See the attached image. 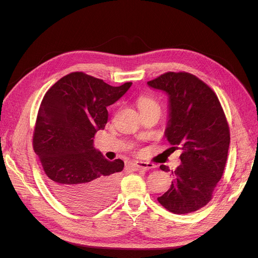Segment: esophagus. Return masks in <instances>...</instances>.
Segmentation results:
<instances>
[{"instance_id":"1","label":"esophagus","mask_w":258,"mask_h":258,"mask_svg":"<svg viewBox=\"0 0 258 258\" xmlns=\"http://www.w3.org/2000/svg\"><path fill=\"white\" fill-rule=\"evenodd\" d=\"M134 167L136 168L137 170H140V169H142V170H150V169L154 168L155 166H154V164H152V163H147V162L137 161V162H135Z\"/></svg>"}]
</instances>
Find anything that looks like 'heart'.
Masks as SVG:
<instances>
[{
    "label": "heart",
    "mask_w": 258,
    "mask_h": 258,
    "mask_svg": "<svg viewBox=\"0 0 258 258\" xmlns=\"http://www.w3.org/2000/svg\"><path fill=\"white\" fill-rule=\"evenodd\" d=\"M154 105H157V106H158L157 102H156L154 99L150 98V97H146V96H144V97H141V98L138 100V106H139V110H140V108H143V107L154 106Z\"/></svg>",
    "instance_id": "1"
}]
</instances>
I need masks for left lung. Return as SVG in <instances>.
I'll list each match as a JSON object with an SVG mask.
<instances>
[{
  "instance_id": "obj_1",
  "label": "left lung",
  "mask_w": 258,
  "mask_h": 258,
  "mask_svg": "<svg viewBox=\"0 0 258 258\" xmlns=\"http://www.w3.org/2000/svg\"><path fill=\"white\" fill-rule=\"evenodd\" d=\"M147 85L167 93L165 136L173 150H182L170 188L158 201L175 214L197 211L210 202L224 173L230 144L224 110L212 89L190 73L167 72ZM160 168L169 171L165 165Z\"/></svg>"
}]
</instances>
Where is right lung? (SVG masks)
Wrapping results in <instances>:
<instances>
[{
	"instance_id": "1",
	"label": "right lung",
	"mask_w": 258,
	"mask_h": 258,
	"mask_svg": "<svg viewBox=\"0 0 258 258\" xmlns=\"http://www.w3.org/2000/svg\"><path fill=\"white\" fill-rule=\"evenodd\" d=\"M131 86L112 87L84 72H73L45 94L33 132V150L51 191L67 206L93 211L115 198L124 162L106 160L93 141L106 124V107Z\"/></svg>"
}]
</instances>
